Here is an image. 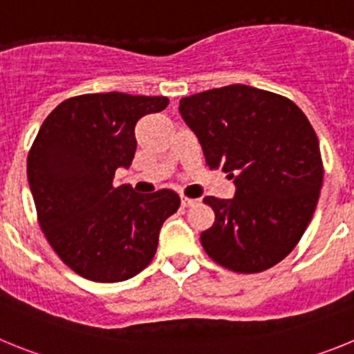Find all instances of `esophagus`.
<instances>
[{
  "mask_svg": "<svg viewBox=\"0 0 354 354\" xmlns=\"http://www.w3.org/2000/svg\"><path fill=\"white\" fill-rule=\"evenodd\" d=\"M193 204H196V200L187 198V196H180V205H183V207H192Z\"/></svg>",
  "mask_w": 354,
  "mask_h": 354,
  "instance_id": "34e87169",
  "label": "esophagus"
}]
</instances>
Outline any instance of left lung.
Returning a JSON list of instances; mask_svg holds the SVG:
<instances>
[{
  "label": "left lung",
  "mask_w": 354,
  "mask_h": 354,
  "mask_svg": "<svg viewBox=\"0 0 354 354\" xmlns=\"http://www.w3.org/2000/svg\"><path fill=\"white\" fill-rule=\"evenodd\" d=\"M211 170L236 184L230 200L205 196L214 223L200 241L214 262L261 273L286 259L310 223L323 186L314 127L287 97L228 84L179 104Z\"/></svg>",
  "instance_id": "left-lung-1"
}]
</instances>
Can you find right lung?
<instances>
[{
  "mask_svg": "<svg viewBox=\"0 0 354 354\" xmlns=\"http://www.w3.org/2000/svg\"><path fill=\"white\" fill-rule=\"evenodd\" d=\"M168 106L167 97L86 93L56 106L28 154V183L44 236L80 277L113 283L145 270L161 225L180 205L159 189L115 187V170L129 168L134 127Z\"/></svg>",
  "mask_w": 354,
  "mask_h": 354,
  "instance_id": "1",
  "label": "right lung"
}]
</instances>
